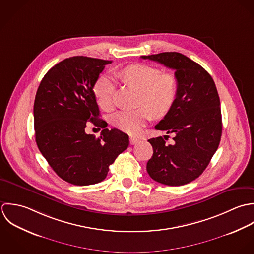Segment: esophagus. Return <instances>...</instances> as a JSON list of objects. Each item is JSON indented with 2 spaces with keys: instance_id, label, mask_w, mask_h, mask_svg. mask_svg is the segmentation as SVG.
<instances>
[{
  "instance_id": "esophagus-1",
  "label": "esophagus",
  "mask_w": 254,
  "mask_h": 254,
  "mask_svg": "<svg viewBox=\"0 0 254 254\" xmlns=\"http://www.w3.org/2000/svg\"><path fill=\"white\" fill-rule=\"evenodd\" d=\"M138 141H139V138H138V137H136V136H130V137H129V142H130V144H131V145H133V144L137 143Z\"/></svg>"
}]
</instances>
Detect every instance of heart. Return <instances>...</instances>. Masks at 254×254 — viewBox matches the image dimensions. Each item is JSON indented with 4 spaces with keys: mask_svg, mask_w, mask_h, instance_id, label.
Here are the masks:
<instances>
[{
    "mask_svg": "<svg viewBox=\"0 0 254 254\" xmlns=\"http://www.w3.org/2000/svg\"><path fill=\"white\" fill-rule=\"evenodd\" d=\"M118 77L140 92L138 105L133 111H121L113 116L115 127L127 132L136 133L154 116L165 117L173 108L178 93V81L172 73L162 71L151 65L134 64L122 68ZM114 82L107 76H100L94 86L93 93L103 110L113 107Z\"/></svg>",
    "mask_w": 254,
    "mask_h": 254,
    "instance_id": "1",
    "label": "heart"
}]
</instances>
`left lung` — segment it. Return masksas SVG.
Instances as JSON below:
<instances>
[{
  "label": "left lung",
  "instance_id": "1",
  "mask_svg": "<svg viewBox=\"0 0 254 254\" xmlns=\"http://www.w3.org/2000/svg\"><path fill=\"white\" fill-rule=\"evenodd\" d=\"M175 69L177 98L171 111L155 126L156 129L174 133L151 138V159L146 170L154 181L172 187L187 185L197 179L217 151L222 135L220 98L211 75L200 64L177 52L141 56Z\"/></svg>",
  "mask_w": 254,
  "mask_h": 254
}]
</instances>
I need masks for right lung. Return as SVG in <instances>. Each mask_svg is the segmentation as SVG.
I'll return each instance as SVG.
<instances>
[{
    "label": "right lung",
    "mask_w": 254,
    "mask_h": 254,
    "mask_svg": "<svg viewBox=\"0 0 254 254\" xmlns=\"http://www.w3.org/2000/svg\"><path fill=\"white\" fill-rule=\"evenodd\" d=\"M111 61L76 56L55 64L44 75L34 101L37 146L55 173L74 186L100 183L124 152L128 135L99 119L93 86ZM90 120L103 128L97 139L85 132Z\"/></svg>",
    "instance_id": "right-lung-1"
}]
</instances>
